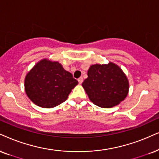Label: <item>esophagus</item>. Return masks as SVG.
Wrapping results in <instances>:
<instances>
[{
    "label": "esophagus",
    "mask_w": 159,
    "mask_h": 159,
    "mask_svg": "<svg viewBox=\"0 0 159 159\" xmlns=\"http://www.w3.org/2000/svg\"><path fill=\"white\" fill-rule=\"evenodd\" d=\"M78 83H79V84H82V82H83V78L80 77V78L78 79Z\"/></svg>",
    "instance_id": "obj_1"
}]
</instances>
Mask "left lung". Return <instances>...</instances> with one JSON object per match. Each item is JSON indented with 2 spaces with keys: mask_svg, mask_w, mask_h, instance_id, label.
Returning <instances> with one entry per match:
<instances>
[{
  "mask_svg": "<svg viewBox=\"0 0 159 159\" xmlns=\"http://www.w3.org/2000/svg\"><path fill=\"white\" fill-rule=\"evenodd\" d=\"M87 75L82 86L96 106L111 108L127 97L129 82L121 68L115 64L109 62L108 65L90 66Z\"/></svg>",
  "mask_w": 159,
  "mask_h": 159,
  "instance_id": "8db88e82",
  "label": "left lung"
}]
</instances>
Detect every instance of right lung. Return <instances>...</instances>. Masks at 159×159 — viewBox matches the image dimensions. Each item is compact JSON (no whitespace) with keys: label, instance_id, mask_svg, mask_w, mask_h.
<instances>
[{"label":"right lung","instance_id":"add662e5","mask_svg":"<svg viewBox=\"0 0 159 159\" xmlns=\"http://www.w3.org/2000/svg\"><path fill=\"white\" fill-rule=\"evenodd\" d=\"M78 84L59 62L42 59L25 78V90L29 99L42 108H53L67 99Z\"/></svg>","mask_w":159,"mask_h":159}]
</instances>
